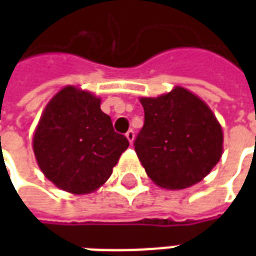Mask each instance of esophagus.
<instances>
[{"label":"esophagus","mask_w":256,"mask_h":256,"mask_svg":"<svg viewBox=\"0 0 256 256\" xmlns=\"http://www.w3.org/2000/svg\"><path fill=\"white\" fill-rule=\"evenodd\" d=\"M126 138L128 140V142H130V144L133 142V140H134V132H133V130H128V133H126Z\"/></svg>","instance_id":"esophagus-1"}]
</instances>
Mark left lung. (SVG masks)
Returning a JSON list of instances; mask_svg holds the SVG:
<instances>
[{
	"label": "left lung",
	"instance_id": "left-lung-1",
	"mask_svg": "<svg viewBox=\"0 0 256 256\" xmlns=\"http://www.w3.org/2000/svg\"><path fill=\"white\" fill-rule=\"evenodd\" d=\"M144 126L134 150L148 177L162 188L202 181L222 156V128L208 106L184 88L142 97Z\"/></svg>",
	"mask_w": 256,
	"mask_h": 256
}]
</instances>
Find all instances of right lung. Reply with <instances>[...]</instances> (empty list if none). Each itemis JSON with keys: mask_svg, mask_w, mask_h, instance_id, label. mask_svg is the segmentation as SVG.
<instances>
[{"mask_svg": "<svg viewBox=\"0 0 256 256\" xmlns=\"http://www.w3.org/2000/svg\"><path fill=\"white\" fill-rule=\"evenodd\" d=\"M100 98L67 86L49 101L32 146L38 166L58 188L84 194L100 188L128 150V140L114 130Z\"/></svg>", "mask_w": 256, "mask_h": 256, "instance_id": "1", "label": "right lung"}]
</instances>
